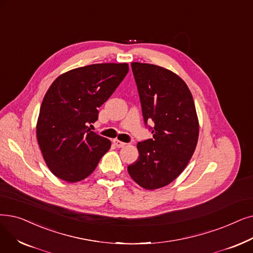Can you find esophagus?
<instances>
[{
	"mask_svg": "<svg viewBox=\"0 0 253 253\" xmlns=\"http://www.w3.org/2000/svg\"><path fill=\"white\" fill-rule=\"evenodd\" d=\"M113 142H114V145H115L117 148H123V147L126 145L125 142L121 141V140H119V139H114Z\"/></svg>",
	"mask_w": 253,
	"mask_h": 253,
	"instance_id": "1",
	"label": "esophagus"
}]
</instances>
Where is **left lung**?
Segmentation results:
<instances>
[{
  "mask_svg": "<svg viewBox=\"0 0 253 253\" xmlns=\"http://www.w3.org/2000/svg\"><path fill=\"white\" fill-rule=\"evenodd\" d=\"M146 126L153 138L137 144L139 156L127 168L145 189L169 185L184 170L199 139V120L191 92L173 72L160 66L131 63Z\"/></svg>",
  "mask_w": 253,
  "mask_h": 253,
  "instance_id": "1",
  "label": "left lung"
}]
</instances>
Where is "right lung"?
Returning a JSON list of instances; mask_svg holds the SVG:
<instances>
[{
  "instance_id": "right-lung-1",
  "label": "right lung",
  "mask_w": 253,
  "mask_h": 253,
  "mask_svg": "<svg viewBox=\"0 0 253 253\" xmlns=\"http://www.w3.org/2000/svg\"><path fill=\"white\" fill-rule=\"evenodd\" d=\"M128 64H93L66 72L47 90L40 107L37 140L48 169L70 183L90 175L111 148L91 131L99 108L124 80Z\"/></svg>"
}]
</instances>
